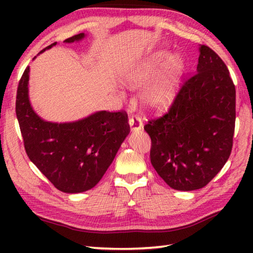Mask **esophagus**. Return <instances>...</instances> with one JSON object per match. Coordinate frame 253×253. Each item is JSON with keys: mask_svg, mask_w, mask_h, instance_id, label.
<instances>
[{"mask_svg": "<svg viewBox=\"0 0 253 253\" xmlns=\"http://www.w3.org/2000/svg\"><path fill=\"white\" fill-rule=\"evenodd\" d=\"M129 126H130V129L132 131V133H137L139 132V130L141 129V126H142V121L141 118L139 115H131L129 117Z\"/></svg>", "mask_w": 253, "mask_h": 253, "instance_id": "1", "label": "esophagus"}]
</instances>
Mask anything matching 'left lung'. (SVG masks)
I'll use <instances>...</instances> for the list:
<instances>
[{
    "label": "left lung",
    "mask_w": 253,
    "mask_h": 253,
    "mask_svg": "<svg viewBox=\"0 0 253 253\" xmlns=\"http://www.w3.org/2000/svg\"><path fill=\"white\" fill-rule=\"evenodd\" d=\"M84 38L79 34L64 42L73 43ZM56 44L46 46L37 56ZM29 73L30 66L19 80L16 96V116L27 155L58 190H90L103 177L129 133L127 114L99 111L75 122L44 121L30 103Z\"/></svg>",
    "instance_id": "1"
}]
</instances>
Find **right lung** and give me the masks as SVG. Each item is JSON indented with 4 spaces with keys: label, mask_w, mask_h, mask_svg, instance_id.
<instances>
[{
    "label": "right lung",
    "mask_w": 253,
    "mask_h": 253,
    "mask_svg": "<svg viewBox=\"0 0 253 253\" xmlns=\"http://www.w3.org/2000/svg\"><path fill=\"white\" fill-rule=\"evenodd\" d=\"M196 73L186 76L155 107L144 126L150 159L170 188L207 186L223 169L233 147L236 89L215 52L201 45Z\"/></svg>",
    "instance_id": "obj_1"
}]
</instances>
